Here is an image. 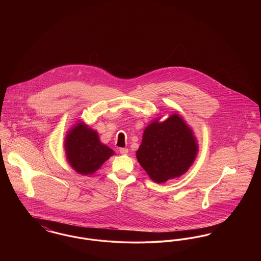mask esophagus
I'll use <instances>...</instances> for the list:
<instances>
[{"label": "esophagus", "mask_w": 261, "mask_h": 261, "mask_svg": "<svg viewBox=\"0 0 261 261\" xmlns=\"http://www.w3.org/2000/svg\"><path fill=\"white\" fill-rule=\"evenodd\" d=\"M119 151H120V153H121V154H127V153H128V149H126V148H121V149H119Z\"/></svg>", "instance_id": "1"}]
</instances>
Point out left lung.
Instances as JSON below:
<instances>
[{
  "instance_id": "left-lung-1",
  "label": "left lung",
  "mask_w": 261,
  "mask_h": 261,
  "mask_svg": "<svg viewBox=\"0 0 261 261\" xmlns=\"http://www.w3.org/2000/svg\"><path fill=\"white\" fill-rule=\"evenodd\" d=\"M199 151L197 139L177 113L166 120L152 121L144 131L137 160L155 183L180 177L195 162Z\"/></svg>"
}]
</instances>
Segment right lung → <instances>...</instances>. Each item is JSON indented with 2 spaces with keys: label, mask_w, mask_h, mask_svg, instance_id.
Masks as SVG:
<instances>
[{
  "label": "right lung",
  "mask_w": 261,
  "mask_h": 261,
  "mask_svg": "<svg viewBox=\"0 0 261 261\" xmlns=\"http://www.w3.org/2000/svg\"><path fill=\"white\" fill-rule=\"evenodd\" d=\"M66 160L78 173L91 175L108 161L114 151L99 141L98 132L82 121L74 125L64 140Z\"/></svg>",
  "instance_id": "obj_1"
}]
</instances>
